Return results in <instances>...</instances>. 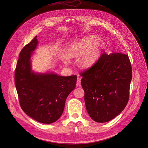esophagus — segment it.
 Returning a JSON list of instances; mask_svg holds the SVG:
<instances>
[{
    "mask_svg": "<svg viewBox=\"0 0 148 148\" xmlns=\"http://www.w3.org/2000/svg\"><path fill=\"white\" fill-rule=\"evenodd\" d=\"M80 82H81V78H80V77H78V78H77V84H76L77 87L80 86Z\"/></svg>",
    "mask_w": 148,
    "mask_h": 148,
    "instance_id": "esophagus-1",
    "label": "esophagus"
}]
</instances>
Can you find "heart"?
Masks as SVG:
<instances>
[{
    "instance_id": "heart-1",
    "label": "heart",
    "mask_w": 148,
    "mask_h": 148,
    "mask_svg": "<svg viewBox=\"0 0 148 148\" xmlns=\"http://www.w3.org/2000/svg\"><path fill=\"white\" fill-rule=\"evenodd\" d=\"M104 42L98 41L97 36H88L69 44L66 54L68 58L80 56L78 64L83 68L91 67L99 58Z\"/></svg>"
}]
</instances>
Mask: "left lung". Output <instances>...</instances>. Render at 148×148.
Instances as JSON below:
<instances>
[{"instance_id":"left-lung-1","label":"left lung","mask_w":148,"mask_h":148,"mask_svg":"<svg viewBox=\"0 0 148 148\" xmlns=\"http://www.w3.org/2000/svg\"><path fill=\"white\" fill-rule=\"evenodd\" d=\"M81 76L86 110L94 121H110L125 108L132 79V68L127 54L103 53Z\"/></svg>"}]
</instances>
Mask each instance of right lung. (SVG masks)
I'll use <instances>...</instances> for the list:
<instances>
[{
	"instance_id": "1",
	"label": "right lung",
	"mask_w": 148,
	"mask_h": 148,
	"mask_svg": "<svg viewBox=\"0 0 148 148\" xmlns=\"http://www.w3.org/2000/svg\"><path fill=\"white\" fill-rule=\"evenodd\" d=\"M36 37L20 51L15 71V87L24 112L39 122L49 124L56 122L63 113L66 99L75 87L77 76L32 71L31 56L38 44Z\"/></svg>"
}]
</instances>
